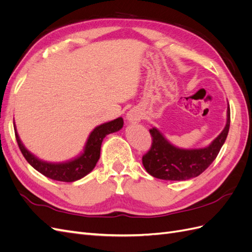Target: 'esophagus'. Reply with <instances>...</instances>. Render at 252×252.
Instances as JSON below:
<instances>
[{"mask_svg":"<svg viewBox=\"0 0 252 252\" xmlns=\"http://www.w3.org/2000/svg\"><path fill=\"white\" fill-rule=\"evenodd\" d=\"M127 120L129 122H131V123H138L141 120V114L138 110L135 109H131L127 113Z\"/></svg>","mask_w":252,"mask_h":252,"instance_id":"1","label":"esophagus"}]
</instances>
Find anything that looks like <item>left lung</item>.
<instances>
[{"mask_svg": "<svg viewBox=\"0 0 252 252\" xmlns=\"http://www.w3.org/2000/svg\"><path fill=\"white\" fill-rule=\"evenodd\" d=\"M230 126V107L227 108L224 130L208 147L181 149L173 146L156 127L149 129L151 147L142 158L146 171L152 177L166 181H186L200 175L215 161L226 141Z\"/></svg>", "mask_w": 252, "mask_h": 252, "instance_id": "obj_1", "label": "left lung"}]
</instances>
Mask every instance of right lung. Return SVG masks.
Listing matches in <instances>:
<instances>
[{
    "label": "right lung",
    "mask_w": 252,
    "mask_h": 252,
    "mask_svg": "<svg viewBox=\"0 0 252 252\" xmlns=\"http://www.w3.org/2000/svg\"><path fill=\"white\" fill-rule=\"evenodd\" d=\"M123 119L118 118L108 122V123H104L95 127L94 131L90 133L85 145V149L80 157L71 159L69 162L58 164L41 161L32 154H30L24 145L22 144L16 126H14V133H16V139L22 155L35 170L51 180L60 182H74L84 178L94 168L96 162L100 158L103 139L109 133L119 131L123 127Z\"/></svg>",
    "instance_id": "1"
}]
</instances>
